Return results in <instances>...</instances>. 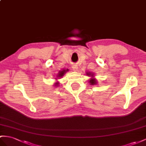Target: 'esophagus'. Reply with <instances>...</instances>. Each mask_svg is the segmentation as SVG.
<instances>
[{"label": "esophagus", "mask_w": 146, "mask_h": 146, "mask_svg": "<svg viewBox=\"0 0 146 146\" xmlns=\"http://www.w3.org/2000/svg\"><path fill=\"white\" fill-rule=\"evenodd\" d=\"M72 68L73 69L74 71H77L78 70V66L77 65H73L72 66Z\"/></svg>", "instance_id": "1"}]
</instances>
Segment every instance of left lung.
<instances>
[{"instance_id": "left-lung-1", "label": "left lung", "mask_w": 146, "mask_h": 146, "mask_svg": "<svg viewBox=\"0 0 146 146\" xmlns=\"http://www.w3.org/2000/svg\"><path fill=\"white\" fill-rule=\"evenodd\" d=\"M87 74L89 76V75H90V74H91L90 73H88ZM91 76H92V75H91ZM89 83H90L91 84H95L96 83V80H95L94 78H91L90 81H89Z\"/></svg>"}]
</instances>
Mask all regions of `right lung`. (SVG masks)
I'll list each match as a JSON object with an SVG mask.
<instances>
[{"mask_svg": "<svg viewBox=\"0 0 146 146\" xmlns=\"http://www.w3.org/2000/svg\"><path fill=\"white\" fill-rule=\"evenodd\" d=\"M66 71H68V70H63V71H62V72H59V73L58 74V77H62V76H63V74H64L65 73V72H66ZM55 84H57V85H58V83H56Z\"/></svg>", "mask_w": 146, "mask_h": 146, "instance_id": "add662e5", "label": "right lung"}]
</instances>
